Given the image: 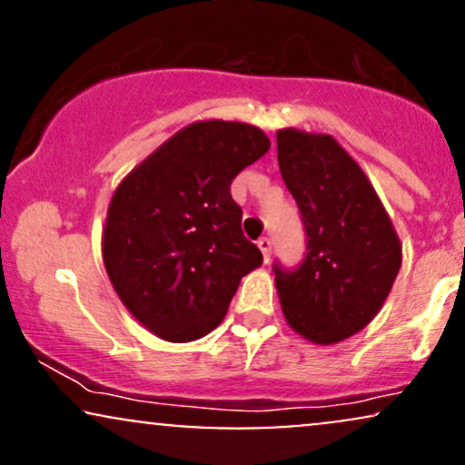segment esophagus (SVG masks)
Masks as SVG:
<instances>
[{
    "instance_id": "obj_1",
    "label": "esophagus",
    "mask_w": 465,
    "mask_h": 465,
    "mask_svg": "<svg viewBox=\"0 0 465 465\" xmlns=\"http://www.w3.org/2000/svg\"><path fill=\"white\" fill-rule=\"evenodd\" d=\"M258 247H260V251H262L264 262H269V260H271V249H273V242H271V238H260L258 240Z\"/></svg>"
}]
</instances>
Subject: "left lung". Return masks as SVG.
<instances>
[{
    "mask_svg": "<svg viewBox=\"0 0 465 465\" xmlns=\"http://www.w3.org/2000/svg\"><path fill=\"white\" fill-rule=\"evenodd\" d=\"M277 162L308 238L295 271L273 266L282 312L303 339L334 345L381 311L402 244L367 174L332 135L277 131Z\"/></svg>",
    "mask_w": 465,
    "mask_h": 465,
    "instance_id": "8db88e82",
    "label": "left lung"
}]
</instances>
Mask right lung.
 I'll list each match as a JSON object with an SVG mask.
<instances>
[{
	"instance_id": "obj_1",
	"label": "right lung",
	"mask_w": 465,
	"mask_h": 465,
	"mask_svg": "<svg viewBox=\"0 0 465 465\" xmlns=\"http://www.w3.org/2000/svg\"><path fill=\"white\" fill-rule=\"evenodd\" d=\"M269 148L258 126L192 122L115 188L103 229L106 275L159 339L188 343L212 332L240 280L262 264L229 185Z\"/></svg>"
}]
</instances>
